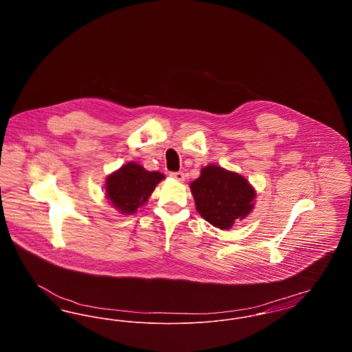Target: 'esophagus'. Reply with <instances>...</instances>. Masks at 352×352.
Instances as JSON below:
<instances>
[{"mask_svg":"<svg viewBox=\"0 0 352 352\" xmlns=\"http://www.w3.org/2000/svg\"><path fill=\"white\" fill-rule=\"evenodd\" d=\"M174 179H177V181H179V182H184V171H177V173H171L170 174Z\"/></svg>","mask_w":352,"mask_h":352,"instance_id":"1","label":"esophagus"}]
</instances>
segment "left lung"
I'll return each instance as SVG.
<instances>
[{
    "label": "left lung",
    "instance_id": "1",
    "mask_svg": "<svg viewBox=\"0 0 352 352\" xmlns=\"http://www.w3.org/2000/svg\"><path fill=\"white\" fill-rule=\"evenodd\" d=\"M190 190L201 218L220 230H230L254 207L256 190L247 178L214 164L201 168Z\"/></svg>",
    "mask_w": 352,
    "mask_h": 352
}]
</instances>
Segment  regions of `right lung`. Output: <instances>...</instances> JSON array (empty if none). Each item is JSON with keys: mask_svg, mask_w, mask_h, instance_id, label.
Wrapping results in <instances>:
<instances>
[{"mask_svg": "<svg viewBox=\"0 0 352 352\" xmlns=\"http://www.w3.org/2000/svg\"><path fill=\"white\" fill-rule=\"evenodd\" d=\"M165 179L160 171H149L137 162H128L105 179V198L122 215H133L149 201L155 186Z\"/></svg>", "mask_w": 352, "mask_h": 352, "instance_id": "add662e5", "label": "right lung"}]
</instances>
